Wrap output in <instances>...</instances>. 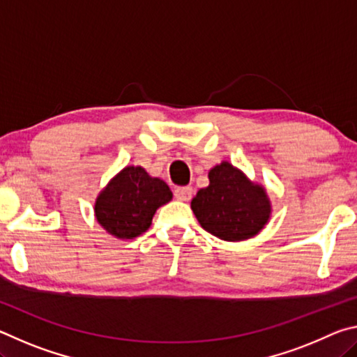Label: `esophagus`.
<instances>
[{
    "label": "esophagus",
    "instance_id": "obj_1",
    "mask_svg": "<svg viewBox=\"0 0 357 357\" xmlns=\"http://www.w3.org/2000/svg\"><path fill=\"white\" fill-rule=\"evenodd\" d=\"M193 195V189L190 185H181L174 189V197L179 202H189Z\"/></svg>",
    "mask_w": 357,
    "mask_h": 357
}]
</instances>
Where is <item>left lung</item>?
<instances>
[{
  "instance_id": "left-lung-1",
  "label": "left lung",
  "mask_w": 357,
  "mask_h": 357,
  "mask_svg": "<svg viewBox=\"0 0 357 357\" xmlns=\"http://www.w3.org/2000/svg\"><path fill=\"white\" fill-rule=\"evenodd\" d=\"M209 185L192 198L190 208L200 225L228 243L250 239L268 225L273 204L266 187L238 167L222 160L208 173Z\"/></svg>"
}]
</instances>
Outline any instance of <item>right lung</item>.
<instances>
[{"label": "right lung", "mask_w": 357, "mask_h": 357, "mask_svg": "<svg viewBox=\"0 0 357 357\" xmlns=\"http://www.w3.org/2000/svg\"><path fill=\"white\" fill-rule=\"evenodd\" d=\"M165 181L149 176L140 165H128L108 181L94 202V217L118 239L140 236L153 223L155 211L172 202Z\"/></svg>", "instance_id": "add662e5"}]
</instances>
